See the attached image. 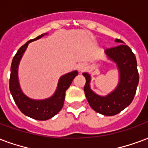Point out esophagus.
Wrapping results in <instances>:
<instances>
[{"label": "esophagus", "mask_w": 148, "mask_h": 148, "mask_svg": "<svg viewBox=\"0 0 148 148\" xmlns=\"http://www.w3.org/2000/svg\"><path fill=\"white\" fill-rule=\"evenodd\" d=\"M86 70V66L85 64H80L78 66V71L80 72H83Z\"/></svg>", "instance_id": "1"}]
</instances>
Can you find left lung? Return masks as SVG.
<instances>
[{"label": "left lung", "mask_w": 148, "mask_h": 148, "mask_svg": "<svg viewBox=\"0 0 148 148\" xmlns=\"http://www.w3.org/2000/svg\"><path fill=\"white\" fill-rule=\"evenodd\" d=\"M122 43V40L116 39ZM106 54L117 65L120 71V82L116 89L108 96L101 97L90 90V76L83 73L86 77L84 91L90 107L98 113L105 116H114L124 110L133 101L139 83V73L135 54L125 44L108 48Z\"/></svg>", "instance_id": "8db88e82"}]
</instances>
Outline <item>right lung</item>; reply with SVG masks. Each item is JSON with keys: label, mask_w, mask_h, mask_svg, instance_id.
<instances>
[{"label": "right lung", "mask_w": 148, "mask_h": 148, "mask_svg": "<svg viewBox=\"0 0 148 148\" xmlns=\"http://www.w3.org/2000/svg\"><path fill=\"white\" fill-rule=\"evenodd\" d=\"M42 36V34L35 39H30L18 50L12 62L9 78V90L18 109L24 115L38 121L51 119L61 110L64 104L66 90L70 87L73 79L78 74L77 71H75L62 76L58 81L56 92L48 99L36 101L30 99L24 95L18 82V65L28 43L40 39Z\"/></svg>", "instance_id": "obj_1"}]
</instances>
